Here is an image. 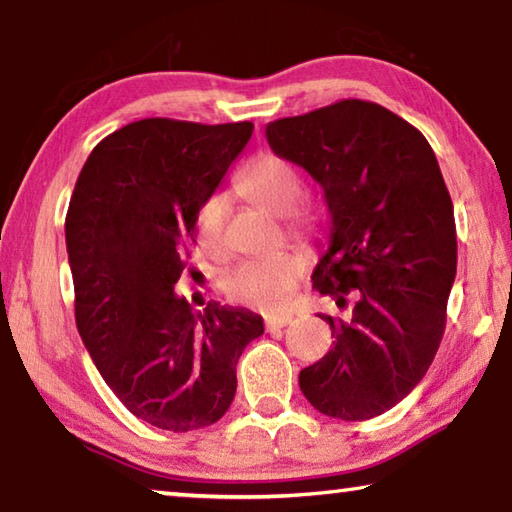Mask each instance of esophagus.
Segmentation results:
<instances>
[{
    "label": "esophagus",
    "instance_id": "34e87169",
    "mask_svg": "<svg viewBox=\"0 0 512 512\" xmlns=\"http://www.w3.org/2000/svg\"><path fill=\"white\" fill-rule=\"evenodd\" d=\"M289 323H291V316H268L266 318V329H271V332H275V329L287 327Z\"/></svg>",
    "mask_w": 512,
    "mask_h": 512
}]
</instances>
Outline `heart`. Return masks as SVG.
Listing matches in <instances>:
<instances>
[{
	"label": "heart",
	"mask_w": 512,
	"mask_h": 512,
	"mask_svg": "<svg viewBox=\"0 0 512 512\" xmlns=\"http://www.w3.org/2000/svg\"><path fill=\"white\" fill-rule=\"evenodd\" d=\"M239 187L255 205L275 216H282L291 235L300 239L311 235L314 216L305 207H296L302 194V178L289 160L275 153L257 155L241 173ZM225 221H228V196L214 192L205 198L196 212L198 244L210 253H219L223 246ZM305 266L307 259L298 250L248 257L225 268L219 277V289L232 302L273 309L291 296Z\"/></svg>",
	"instance_id": "obj_1"
}]
</instances>
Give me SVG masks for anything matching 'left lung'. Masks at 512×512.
Here are the masks:
<instances>
[{"label":"left lung","mask_w":512,"mask_h":512,"mask_svg":"<svg viewBox=\"0 0 512 512\" xmlns=\"http://www.w3.org/2000/svg\"><path fill=\"white\" fill-rule=\"evenodd\" d=\"M266 140L316 180L332 219L311 280L339 309L320 314L334 341L300 391L329 418H375L420 384L445 332L456 223L436 153L361 99L271 121Z\"/></svg>","instance_id":"1"}]
</instances>
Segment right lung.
Returning <instances> with one entry per match:
<instances>
[{"instance_id": "add662e5", "label": "right lung", "mask_w": 512, "mask_h": 512, "mask_svg": "<svg viewBox=\"0 0 512 512\" xmlns=\"http://www.w3.org/2000/svg\"><path fill=\"white\" fill-rule=\"evenodd\" d=\"M253 124L140 119L83 164L65 219L76 327L94 366L135 418L183 433L210 427L237 393V361L262 316L173 293L214 194Z\"/></svg>"}]
</instances>
